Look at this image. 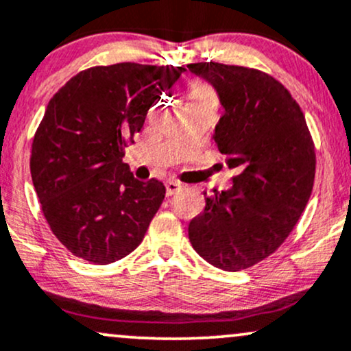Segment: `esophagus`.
<instances>
[{"mask_svg": "<svg viewBox=\"0 0 351 351\" xmlns=\"http://www.w3.org/2000/svg\"><path fill=\"white\" fill-rule=\"evenodd\" d=\"M182 183H178V182H167V196H171V195H176L178 193L180 190H182Z\"/></svg>", "mask_w": 351, "mask_h": 351, "instance_id": "34e87169", "label": "esophagus"}]
</instances>
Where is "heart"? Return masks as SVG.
<instances>
[{
	"instance_id": "heart-1",
	"label": "heart",
	"mask_w": 351,
	"mask_h": 351,
	"mask_svg": "<svg viewBox=\"0 0 351 351\" xmlns=\"http://www.w3.org/2000/svg\"><path fill=\"white\" fill-rule=\"evenodd\" d=\"M190 101H206V103H215L217 98H215V93L211 91L210 86L203 83H196L193 88H191L190 95H188Z\"/></svg>"
}]
</instances>
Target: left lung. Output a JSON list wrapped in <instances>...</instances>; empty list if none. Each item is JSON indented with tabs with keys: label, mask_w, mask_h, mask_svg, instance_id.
<instances>
[{
	"label": "left lung",
	"mask_w": 351,
	"mask_h": 351,
	"mask_svg": "<svg viewBox=\"0 0 351 351\" xmlns=\"http://www.w3.org/2000/svg\"><path fill=\"white\" fill-rule=\"evenodd\" d=\"M188 69L217 90L223 114L213 140L237 171L230 190L205 193L188 237L208 263L240 271L275 253L295 228L313 190L315 145L302 108L273 76L213 61Z\"/></svg>",
	"instance_id": "obj_1"
}]
</instances>
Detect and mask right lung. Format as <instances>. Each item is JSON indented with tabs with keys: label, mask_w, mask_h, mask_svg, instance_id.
Here are the masks:
<instances>
[{
	"label": "right lung",
	"mask_w": 351,
	"mask_h": 351,
	"mask_svg": "<svg viewBox=\"0 0 351 351\" xmlns=\"http://www.w3.org/2000/svg\"><path fill=\"white\" fill-rule=\"evenodd\" d=\"M183 66L118 63L73 76L49 99L32 146V178L49 228L75 256L121 260L143 241L165 198L158 180L140 182L125 146Z\"/></svg>",
	"instance_id": "right-lung-1"
}]
</instances>
